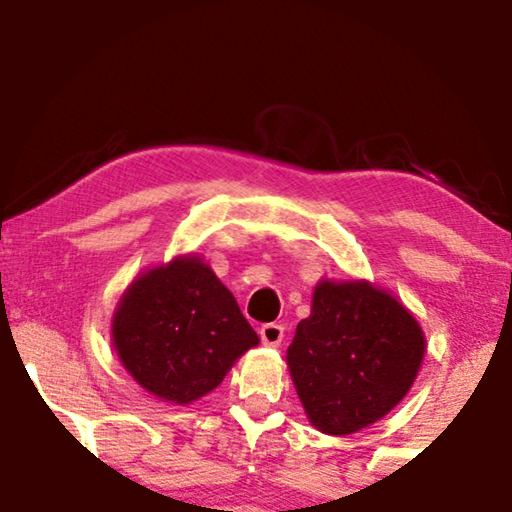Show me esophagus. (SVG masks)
<instances>
[{
    "mask_svg": "<svg viewBox=\"0 0 512 512\" xmlns=\"http://www.w3.org/2000/svg\"><path fill=\"white\" fill-rule=\"evenodd\" d=\"M259 339H262V343L268 345V348H277L284 339V327L277 323H266L259 329Z\"/></svg>",
    "mask_w": 512,
    "mask_h": 512,
    "instance_id": "34e87169",
    "label": "esophagus"
}]
</instances>
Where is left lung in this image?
I'll use <instances>...</instances> for the list:
<instances>
[{"label": "left lung", "instance_id": "obj_1", "mask_svg": "<svg viewBox=\"0 0 512 512\" xmlns=\"http://www.w3.org/2000/svg\"><path fill=\"white\" fill-rule=\"evenodd\" d=\"M424 352L420 323L393 293L368 280L323 277L287 366L309 422L327 436H350L404 400Z\"/></svg>", "mask_w": 512, "mask_h": 512}]
</instances>
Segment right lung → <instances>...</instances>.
<instances>
[{
    "mask_svg": "<svg viewBox=\"0 0 512 512\" xmlns=\"http://www.w3.org/2000/svg\"><path fill=\"white\" fill-rule=\"evenodd\" d=\"M259 336L198 255H178L128 284L112 314V348L146 393L192 404L212 393Z\"/></svg>",
    "mask_w": 512,
    "mask_h": 512,
    "instance_id": "right-lung-1",
    "label": "right lung"
}]
</instances>
